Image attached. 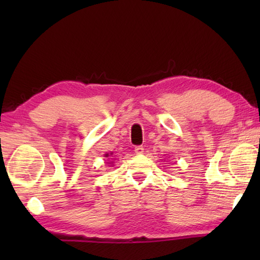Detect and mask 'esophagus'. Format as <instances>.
Returning <instances> with one entry per match:
<instances>
[{"label": "esophagus", "mask_w": 260, "mask_h": 260, "mask_svg": "<svg viewBox=\"0 0 260 260\" xmlns=\"http://www.w3.org/2000/svg\"><path fill=\"white\" fill-rule=\"evenodd\" d=\"M143 150H144V148L142 146H138V147H135V149H134L135 153H138V155H141V153H143Z\"/></svg>", "instance_id": "esophagus-1"}]
</instances>
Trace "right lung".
I'll return each instance as SVG.
<instances>
[{"label":"right lung","instance_id":"right-lung-1","mask_svg":"<svg viewBox=\"0 0 260 260\" xmlns=\"http://www.w3.org/2000/svg\"><path fill=\"white\" fill-rule=\"evenodd\" d=\"M108 156H109V155H108V153H107V155H105V157H108Z\"/></svg>","mask_w":260,"mask_h":260}]
</instances>
